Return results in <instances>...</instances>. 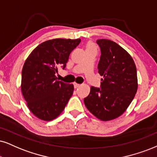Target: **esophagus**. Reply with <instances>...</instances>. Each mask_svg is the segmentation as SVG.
<instances>
[{
    "label": "esophagus",
    "mask_w": 157,
    "mask_h": 157,
    "mask_svg": "<svg viewBox=\"0 0 157 157\" xmlns=\"http://www.w3.org/2000/svg\"><path fill=\"white\" fill-rule=\"evenodd\" d=\"M73 85H74V87L75 88H78V86H80V84H77V83H75V82L73 83Z\"/></svg>",
    "instance_id": "esophagus-1"
}]
</instances>
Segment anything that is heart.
<instances>
[{
	"instance_id": "b5f03b06",
	"label": "heart",
	"mask_w": 157,
	"mask_h": 157,
	"mask_svg": "<svg viewBox=\"0 0 157 157\" xmlns=\"http://www.w3.org/2000/svg\"><path fill=\"white\" fill-rule=\"evenodd\" d=\"M92 46H93V44H88V46H87V47H92Z\"/></svg>"
}]
</instances>
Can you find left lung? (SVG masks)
<instances>
[{
    "mask_svg": "<svg viewBox=\"0 0 157 157\" xmlns=\"http://www.w3.org/2000/svg\"><path fill=\"white\" fill-rule=\"evenodd\" d=\"M101 51L98 73L103 76L100 88L91 86L85 105L102 121L114 119L124 112L138 90L137 69L126 50L111 40H97Z\"/></svg>",
    "mask_w": 157,
    "mask_h": 157,
    "instance_id": "1",
    "label": "left lung"
}]
</instances>
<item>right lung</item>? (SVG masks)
I'll return each instance as SVG.
<instances>
[{
    "mask_svg": "<svg viewBox=\"0 0 157 157\" xmlns=\"http://www.w3.org/2000/svg\"><path fill=\"white\" fill-rule=\"evenodd\" d=\"M80 42V38L46 40L27 58L21 89L28 108L38 119H55L72 96L73 85L57 81L55 73L60 67L65 69L70 54Z\"/></svg>",
    "mask_w": 157,
    "mask_h": 157,
    "instance_id": "right-lung-1",
    "label": "right lung"
}]
</instances>
